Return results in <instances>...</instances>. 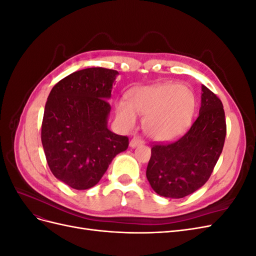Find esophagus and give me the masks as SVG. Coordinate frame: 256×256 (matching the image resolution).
<instances>
[{"mask_svg":"<svg viewBox=\"0 0 256 256\" xmlns=\"http://www.w3.org/2000/svg\"><path fill=\"white\" fill-rule=\"evenodd\" d=\"M144 142H143V140H141L140 138L138 136H134L132 140L130 141V143H129V145H130V147L131 148H134V147H136V146H138V145H142Z\"/></svg>","mask_w":256,"mask_h":256,"instance_id":"esophagus-1","label":"esophagus"}]
</instances>
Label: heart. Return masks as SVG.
I'll use <instances>...</instances> for the list:
<instances>
[{
  "mask_svg": "<svg viewBox=\"0 0 256 256\" xmlns=\"http://www.w3.org/2000/svg\"><path fill=\"white\" fill-rule=\"evenodd\" d=\"M196 109L193 92L177 83L138 88L131 92L130 102L122 99L116 114L127 127L136 122L138 114L146 116L145 131L154 141H172L190 126Z\"/></svg>",
  "mask_w": 256,
  "mask_h": 256,
  "instance_id": "heart-1",
  "label": "heart"
}]
</instances>
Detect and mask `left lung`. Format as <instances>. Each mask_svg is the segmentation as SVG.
Returning a JSON list of instances; mask_svg holds the SVG:
<instances>
[{"label":"left lung","mask_w":256,"mask_h":256,"mask_svg":"<svg viewBox=\"0 0 256 256\" xmlns=\"http://www.w3.org/2000/svg\"><path fill=\"white\" fill-rule=\"evenodd\" d=\"M226 136L221 100L202 85L196 120L180 140L154 145L146 177L157 194L182 198L200 189L210 177Z\"/></svg>","instance_id":"left-lung-1"}]
</instances>
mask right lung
<instances>
[{
  "label": "right lung",
  "instance_id": "right-lung-1",
  "mask_svg": "<svg viewBox=\"0 0 256 256\" xmlns=\"http://www.w3.org/2000/svg\"><path fill=\"white\" fill-rule=\"evenodd\" d=\"M118 72L92 67L67 76L44 106L42 143L52 174L76 190L99 182L128 138L108 128L109 100Z\"/></svg>",
  "mask_w": 256,
  "mask_h": 256
}]
</instances>
